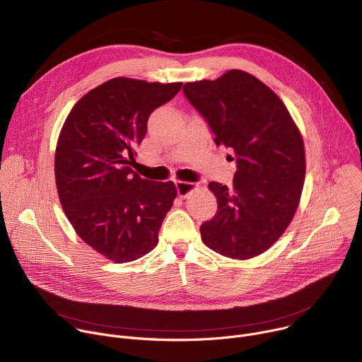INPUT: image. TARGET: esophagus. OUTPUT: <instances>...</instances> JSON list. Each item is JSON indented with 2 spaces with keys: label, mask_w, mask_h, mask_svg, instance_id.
<instances>
[{
  "label": "esophagus",
  "mask_w": 362,
  "mask_h": 362,
  "mask_svg": "<svg viewBox=\"0 0 362 362\" xmlns=\"http://www.w3.org/2000/svg\"><path fill=\"white\" fill-rule=\"evenodd\" d=\"M175 185H176V190H177V194L180 196V197H186L196 186L193 185V183H189V182H180V180H177V182H175Z\"/></svg>",
  "instance_id": "obj_1"
}]
</instances>
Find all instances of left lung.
<instances>
[{"label": "left lung", "mask_w": 362, "mask_h": 362, "mask_svg": "<svg viewBox=\"0 0 362 362\" xmlns=\"http://www.w3.org/2000/svg\"><path fill=\"white\" fill-rule=\"evenodd\" d=\"M183 93L215 143L235 153L228 158L238 168L232 187L209 183L218 211L202 223V240L232 259L261 255L296 212L305 180L302 136L282 100L249 73L186 83Z\"/></svg>", "instance_id": "left-lung-1"}]
</instances>
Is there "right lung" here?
<instances>
[{"label":"right lung","instance_id":"obj_1","mask_svg":"<svg viewBox=\"0 0 362 362\" xmlns=\"http://www.w3.org/2000/svg\"><path fill=\"white\" fill-rule=\"evenodd\" d=\"M180 88L112 78L83 95L62 129L54 172L63 209L77 235L116 264L156 247L176 197L172 182L141 179L130 165L148 116Z\"/></svg>","mask_w":362,"mask_h":362}]
</instances>
